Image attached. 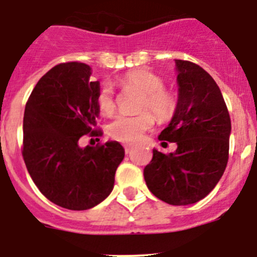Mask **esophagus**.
Instances as JSON below:
<instances>
[{"label": "esophagus", "instance_id": "obj_1", "mask_svg": "<svg viewBox=\"0 0 257 257\" xmlns=\"http://www.w3.org/2000/svg\"><path fill=\"white\" fill-rule=\"evenodd\" d=\"M123 147H124V152H126V154H128V153L131 152V149L134 148V145L133 144H124Z\"/></svg>", "mask_w": 257, "mask_h": 257}]
</instances>
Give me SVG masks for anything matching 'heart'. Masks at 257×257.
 Here are the masks:
<instances>
[{"label":"heart","instance_id":"1","mask_svg":"<svg viewBox=\"0 0 257 257\" xmlns=\"http://www.w3.org/2000/svg\"><path fill=\"white\" fill-rule=\"evenodd\" d=\"M123 89H133L143 94L140 109L149 108L158 118L168 119L176 109V98L172 93L164 89V80L159 75L148 70H135L118 80ZM96 104L102 113L110 114L114 110L113 90L108 84L100 88ZM154 126V116L150 112H141L135 116L119 114L108 126V133L117 140L138 141L147 131Z\"/></svg>","mask_w":257,"mask_h":257}]
</instances>
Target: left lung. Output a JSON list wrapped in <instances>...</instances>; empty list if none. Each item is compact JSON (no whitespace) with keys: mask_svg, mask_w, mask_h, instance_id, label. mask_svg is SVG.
Returning <instances> with one entry per match:
<instances>
[{"mask_svg":"<svg viewBox=\"0 0 257 257\" xmlns=\"http://www.w3.org/2000/svg\"><path fill=\"white\" fill-rule=\"evenodd\" d=\"M178 99L159 140L176 143V152L153 149L144 169L148 188L171 205H190L209 195L228 162L232 131L222 91L196 63L175 60Z\"/></svg>","mask_w":257,"mask_h":257,"instance_id":"obj_1","label":"left lung"}]
</instances>
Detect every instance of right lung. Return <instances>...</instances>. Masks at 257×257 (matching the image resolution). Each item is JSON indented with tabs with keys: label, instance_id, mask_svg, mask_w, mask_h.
Instances as JSON below:
<instances>
[{
	"label": "right lung",
	"instance_id": "obj_1",
	"mask_svg": "<svg viewBox=\"0 0 257 257\" xmlns=\"http://www.w3.org/2000/svg\"><path fill=\"white\" fill-rule=\"evenodd\" d=\"M85 63H61L37 82L25 105L23 157L39 191L53 204L86 210L112 192L124 157L117 141L81 148L82 135L94 131L99 116V81H91Z\"/></svg>",
	"mask_w": 257,
	"mask_h": 257
}]
</instances>
